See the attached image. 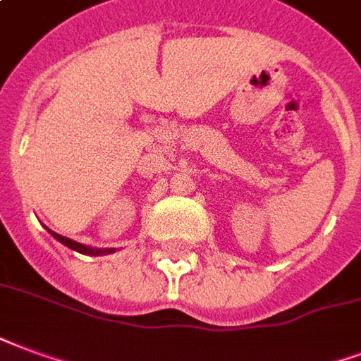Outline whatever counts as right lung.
I'll return each instance as SVG.
<instances>
[{
	"label": "right lung",
	"instance_id": "1",
	"mask_svg": "<svg viewBox=\"0 0 361 361\" xmlns=\"http://www.w3.org/2000/svg\"><path fill=\"white\" fill-rule=\"evenodd\" d=\"M47 231H49V233H51L59 243H63L65 247L76 250V252H80V255L101 256V255H111V252H114V248H92V247H87V245H82V243L72 241V239H68V237H63V235L55 233V231H51V229H47Z\"/></svg>",
	"mask_w": 361,
	"mask_h": 361
}]
</instances>
